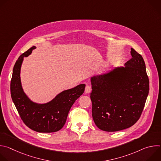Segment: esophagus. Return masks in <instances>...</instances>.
<instances>
[{
	"label": "esophagus",
	"instance_id": "1",
	"mask_svg": "<svg viewBox=\"0 0 161 161\" xmlns=\"http://www.w3.org/2000/svg\"><path fill=\"white\" fill-rule=\"evenodd\" d=\"M90 92H91V87H90V86L86 85V86H85V92L86 94H89Z\"/></svg>",
	"mask_w": 161,
	"mask_h": 161
}]
</instances>
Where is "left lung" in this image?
<instances>
[{
    "label": "left lung",
    "instance_id": "1",
    "mask_svg": "<svg viewBox=\"0 0 161 161\" xmlns=\"http://www.w3.org/2000/svg\"><path fill=\"white\" fill-rule=\"evenodd\" d=\"M125 67L91 77L92 117L107 132L121 130L139 120L149 92V80L142 56L131 48Z\"/></svg>",
    "mask_w": 161,
    "mask_h": 161
}]
</instances>
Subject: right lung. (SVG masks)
<instances>
[{
  "mask_svg": "<svg viewBox=\"0 0 161 161\" xmlns=\"http://www.w3.org/2000/svg\"><path fill=\"white\" fill-rule=\"evenodd\" d=\"M36 48L32 47L16 60L11 81V96L21 120L28 127L38 132H54L64 125L69 111L83 94L85 85L64 90L47 103L39 104L31 101L23 90L20 71L24 58Z\"/></svg>",
  "mask_w": 161,
  "mask_h": 161,
  "instance_id": "add662e5",
  "label": "right lung"
}]
</instances>
